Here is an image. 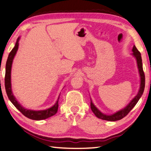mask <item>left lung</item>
Segmentation results:
<instances>
[{"instance_id": "obj_1", "label": "left lung", "mask_w": 151, "mask_h": 151, "mask_svg": "<svg viewBox=\"0 0 151 151\" xmlns=\"http://www.w3.org/2000/svg\"><path fill=\"white\" fill-rule=\"evenodd\" d=\"M132 52V56H134L135 60H136L137 68H138V71L139 74V78H140V86H139L138 93H137V95L135 96L134 98H133L132 101L127 105L126 107H124V108L121 109V110H119L118 112L112 114H106L102 113L101 111L94 105L91 99V110L93 111V112L95 114L96 116L99 118L100 119L108 121H119V120L122 119L124 116H126L128 114V113L132 110L133 108L136 105L137 101H139V99H140L142 95L145 87V76L143 71L142 60L141 54L140 52L137 50L135 45H134V47H133Z\"/></svg>"}]
</instances>
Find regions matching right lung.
Returning <instances> with one entry per match:
<instances>
[{"label":"right lung","mask_w":151,"mask_h":151,"mask_svg":"<svg viewBox=\"0 0 151 151\" xmlns=\"http://www.w3.org/2000/svg\"><path fill=\"white\" fill-rule=\"evenodd\" d=\"M20 37H18L17 39L16 45L14 48L9 54L6 63L5 67V86L6 89V95L8 96V98L9 99L11 102L14 104V106L23 115H24L26 117L32 120H35V121H40V120L46 119L47 118L51 117L54 114H56L58 111V97L57 101L55 103V104L51 108H47L46 110H32L27 109L22 106L17 101L16 98L13 94L12 90V82H11V73H12V67L14 58L17 53V50L19 46V41Z\"/></svg>","instance_id":"right-lung-1"}]
</instances>
